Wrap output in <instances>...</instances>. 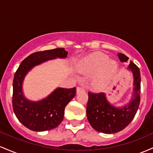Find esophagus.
<instances>
[{"label": "esophagus", "instance_id": "obj_1", "mask_svg": "<svg viewBox=\"0 0 153 153\" xmlns=\"http://www.w3.org/2000/svg\"><path fill=\"white\" fill-rule=\"evenodd\" d=\"M81 91H85V88L82 87H77V93H79V92H81Z\"/></svg>", "mask_w": 153, "mask_h": 153}]
</instances>
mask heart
<instances>
[{
	"instance_id": "obj_1",
	"label": "heart",
	"mask_w": 153,
	"mask_h": 153,
	"mask_svg": "<svg viewBox=\"0 0 153 153\" xmlns=\"http://www.w3.org/2000/svg\"><path fill=\"white\" fill-rule=\"evenodd\" d=\"M80 73L93 74V85L97 90H101L109 83L117 71V64L114 60L108 59V55L101 52L90 54L80 65Z\"/></svg>"
}]
</instances>
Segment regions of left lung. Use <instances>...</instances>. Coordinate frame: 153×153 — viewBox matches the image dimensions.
Here are the masks:
<instances>
[{
    "label": "left lung",
    "mask_w": 153,
    "mask_h": 153,
    "mask_svg": "<svg viewBox=\"0 0 153 153\" xmlns=\"http://www.w3.org/2000/svg\"><path fill=\"white\" fill-rule=\"evenodd\" d=\"M121 62H127L129 57L119 53ZM134 76V96L130 103L122 108L111 106L102 92H88L86 114L88 120L95 130L105 134H113L122 131L127 127L134 119L140 102L141 77L140 69L136 65L130 62L129 67Z\"/></svg>",
    "instance_id": "1"
}]
</instances>
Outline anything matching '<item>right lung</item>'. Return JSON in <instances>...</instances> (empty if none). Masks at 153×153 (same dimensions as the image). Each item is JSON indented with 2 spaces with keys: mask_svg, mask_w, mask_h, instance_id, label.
<instances>
[{
  "mask_svg": "<svg viewBox=\"0 0 153 153\" xmlns=\"http://www.w3.org/2000/svg\"><path fill=\"white\" fill-rule=\"evenodd\" d=\"M64 48L36 52L22 61L15 73L13 82L12 105L16 117L23 125L35 131L50 130L62 122L65 108L76 94V88L56 89L42 101L32 102L23 96L22 82L28 71L48 59L65 57Z\"/></svg>",
  "mask_w": 153,
  "mask_h": 153,
  "instance_id": "add662e5",
  "label": "right lung"
}]
</instances>
